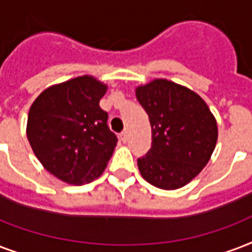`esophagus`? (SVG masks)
Returning <instances> with one entry per match:
<instances>
[{
  "instance_id": "obj_1",
  "label": "esophagus",
  "mask_w": 252,
  "mask_h": 252,
  "mask_svg": "<svg viewBox=\"0 0 252 252\" xmlns=\"http://www.w3.org/2000/svg\"><path fill=\"white\" fill-rule=\"evenodd\" d=\"M120 138H121V140H122V142H124V143H126V142H127V139H128L127 131H122V132H121Z\"/></svg>"
}]
</instances>
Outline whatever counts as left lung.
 I'll list each match as a JSON object with an SVG mask.
<instances>
[{
	"mask_svg": "<svg viewBox=\"0 0 252 252\" xmlns=\"http://www.w3.org/2000/svg\"><path fill=\"white\" fill-rule=\"evenodd\" d=\"M135 93L153 131L150 151L138 159L142 176L160 189L184 187L213 154L216 118L197 93L168 80H154L136 88Z\"/></svg>",
	"mask_w": 252,
	"mask_h": 252,
	"instance_id": "left-lung-1",
	"label": "left lung"
}]
</instances>
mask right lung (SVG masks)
I'll list each match as a JSON object with an SVG mask.
<instances>
[{
    "label": "right lung",
    "instance_id": "obj_1",
    "mask_svg": "<svg viewBox=\"0 0 252 252\" xmlns=\"http://www.w3.org/2000/svg\"><path fill=\"white\" fill-rule=\"evenodd\" d=\"M106 85L81 76L47 88L31 105L27 138L43 167L68 184L101 176L117 144L99 108Z\"/></svg>",
    "mask_w": 252,
    "mask_h": 252
}]
</instances>
